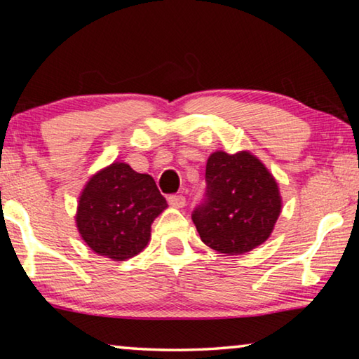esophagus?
Here are the masks:
<instances>
[{
    "mask_svg": "<svg viewBox=\"0 0 359 359\" xmlns=\"http://www.w3.org/2000/svg\"><path fill=\"white\" fill-rule=\"evenodd\" d=\"M168 203L171 204V208L174 209H182L185 205V198L182 196V194H171V196L168 198Z\"/></svg>",
    "mask_w": 359,
    "mask_h": 359,
    "instance_id": "1",
    "label": "esophagus"
}]
</instances>
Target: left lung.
<instances>
[{
    "label": "left lung",
    "instance_id": "1",
    "mask_svg": "<svg viewBox=\"0 0 359 359\" xmlns=\"http://www.w3.org/2000/svg\"><path fill=\"white\" fill-rule=\"evenodd\" d=\"M208 201L193 212L199 238L212 250L245 255L264 244L282 212L274 175L247 150L210 154L205 165Z\"/></svg>",
    "mask_w": 359,
    "mask_h": 359
}]
</instances>
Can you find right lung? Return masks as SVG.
I'll use <instances>...</instances> for the list:
<instances>
[{
  "mask_svg": "<svg viewBox=\"0 0 359 359\" xmlns=\"http://www.w3.org/2000/svg\"><path fill=\"white\" fill-rule=\"evenodd\" d=\"M166 208L151 175L114 161L85 184L77 201L76 226L95 253L125 261L147 247L151 223Z\"/></svg>",
  "mask_w": 359,
  "mask_h": 359,
  "instance_id": "add662e5",
  "label": "right lung"
}]
</instances>
